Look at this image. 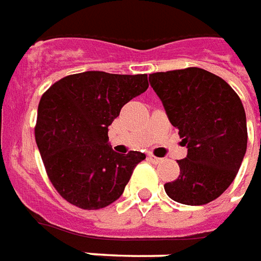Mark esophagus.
<instances>
[{"mask_svg":"<svg viewBox=\"0 0 261 261\" xmlns=\"http://www.w3.org/2000/svg\"><path fill=\"white\" fill-rule=\"evenodd\" d=\"M148 159H149V162H152L153 165H159V163H162V162H163V159L156 158L155 155H148Z\"/></svg>","mask_w":261,"mask_h":261,"instance_id":"obj_1","label":"esophagus"}]
</instances>
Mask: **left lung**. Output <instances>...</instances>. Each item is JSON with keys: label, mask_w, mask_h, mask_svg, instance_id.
I'll return each mask as SVG.
<instances>
[{"label": "left lung", "mask_w": 261, "mask_h": 261, "mask_svg": "<svg viewBox=\"0 0 261 261\" xmlns=\"http://www.w3.org/2000/svg\"><path fill=\"white\" fill-rule=\"evenodd\" d=\"M171 124L178 128L185 159L166 194L191 206L217 199L237 177L248 145L246 115L228 83L199 67L149 74Z\"/></svg>", "instance_id": "left-lung-1"}]
</instances>
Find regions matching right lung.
Returning <instances> with one entry per match:
<instances>
[{"instance_id":"1","label":"right lung","mask_w":261,"mask_h":261,"mask_svg":"<svg viewBox=\"0 0 261 261\" xmlns=\"http://www.w3.org/2000/svg\"><path fill=\"white\" fill-rule=\"evenodd\" d=\"M148 86L146 74L84 71L63 77L42 94L36 142L48 178L69 203L96 210L120 198L145 155L116 153L108 144V127Z\"/></svg>"}]
</instances>
